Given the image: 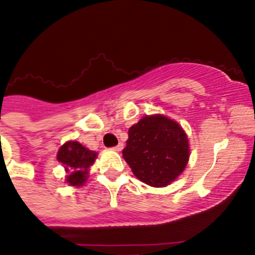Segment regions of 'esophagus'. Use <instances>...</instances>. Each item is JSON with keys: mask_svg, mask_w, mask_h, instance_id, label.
I'll return each mask as SVG.
<instances>
[{"mask_svg": "<svg viewBox=\"0 0 255 255\" xmlns=\"http://www.w3.org/2000/svg\"><path fill=\"white\" fill-rule=\"evenodd\" d=\"M123 147H124V145H123V143L120 142V143H118L117 146H115L114 150H115V151H122V150H123Z\"/></svg>", "mask_w": 255, "mask_h": 255, "instance_id": "34e87169", "label": "esophagus"}]
</instances>
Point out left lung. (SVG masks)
Segmentation results:
<instances>
[{
  "label": "left lung",
  "instance_id": "1",
  "mask_svg": "<svg viewBox=\"0 0 255 255\" xmlns=\"http://www.w3.org/2000/svg\"><path fill=\"white\" fill-rule=\"evenodd\" d=\"M123 157L141 182L166 187L183 172L190 160L187 133L166 115H146L128 128Z\"/></svg>",
  "mask_w": 255,
  "mask_h": 255
}]
</instances>
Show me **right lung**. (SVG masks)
<instances>
[{"instance_id":"right-lung-1","label":"right lung","mask_w":255,"mask_h":255,"mask_svg":"<svg viewBox=\"0 0 255 255\" xmlns=\"http://www.w3.org/2000/svg\"><path fill=\"white\" fill-rule=\"evenodd\" d=\"M98 157L97 151H92L78 141L70 140L63 143L57 153V160L62 163L65 172V183L80 187L89 177L90 166Z\"/></svg>"}]
</instances>
